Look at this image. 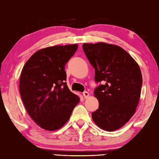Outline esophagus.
I'll use <instances>...</instances> for the list:
<instances>
[{"mask_svg": "<svg viewBox=\"0 0 159 159\" xmlns=\"http://www.w3.org/2000/svg\"><path fill=\"white\" fill-rule=\"evenodd\" d=\"M83 96L84 98H88L89 97V93L87 91H84V92H83Z\"/></svg>", "mask_w": 159, "mask_h": 159, "instance_id": "obj_1", "label": "esophagus"}]
</instances>
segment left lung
Here are the masks:
<instances>
[{
  "label": "left lung",
  "instance_id": "1",
  "mask_svg": "<svg viewBox=\"0 0 159 159\" xmlns=\"http://www.w3.org/2000/svg\"><path fill=\"white\" fill-rule=\"evenodd\" d=\"M82 49L95 69V82H100L94 90L99 107L92 118L101 129H118L131 119L138 105L143 84L140 67L117 45L84 43Z\"/></svg>",
  "mask_w": 159,
  "mask_h": 159
}]
</instances>
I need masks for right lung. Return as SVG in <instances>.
<instances>
[{
	"mask_svg": "<svg viewBox=\"0 0 159 159\" xmlns=\"http://www.w3.org/2000/svg\"><path fill=\"white\" fill-rule=\"evenodd\" d=\"M78 45H56L41 49L26 62L19 91L31 118L43 129H59L69 120L80 98L66 84L65 65Z\"/></svg>",
	"mask_w": 159,
	"mask_h": 159,
	"instance_id": "1",
	"label": "right lung"
}]
</instances>
